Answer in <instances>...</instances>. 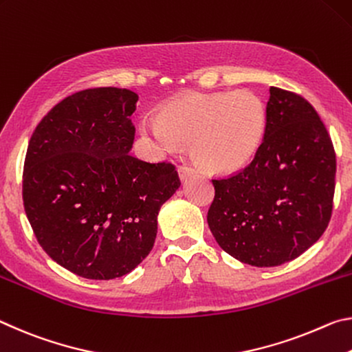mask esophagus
<instances>
[{
    "mask_svg": "<svg viewBox=\"0 0 352 352\" xmlns=\"http://www.w3.org/2000/svg\"><path fill=\"white\" fill-rule=\"evenodd\" d=\"M177 175H179V179L184 182V181H187L188 177H192V176L197 175V170L192 168V166L182 165V166H179V170H177Z\"/></svg>",
    "mask_w": 352,
    "mask_h": 352,
    "instance_id": "esophagus-1",
    "label": "esophagus"
}]
</instances>
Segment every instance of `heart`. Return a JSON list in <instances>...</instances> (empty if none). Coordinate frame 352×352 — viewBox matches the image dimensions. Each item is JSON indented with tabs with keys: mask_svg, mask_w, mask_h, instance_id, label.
I'll list each match as a JSON object with an SVG mask.
<instances>
[{
	"mask_svg": "<svg viewBox=\"0 0 352 352\" xmlns=\"http://www.w3.org/2000/svg\"><path fill=\"white\" fill-rule=\"evenodd\" d=\"M267 112L248 90L193 94L171 101L157 118L145 120L142 132L160 151H177L192 142L195 159L214 173H234L251 162L262 145Z\"/></svg>",
	"mask_w": 352,
	"mask_h": 352,
	"instance_id": "heart-1",
	"label": "heart"
}]
</instances>
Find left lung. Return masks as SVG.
I'll list each match as a JSON object with an SVG mask.
<instances>
[{"mask_svg": "<svg viewBox=\"0 0 352 352\" xmlns=\"http://www.w3.org/2000/svg\"><path fill=\"white\" fill-rule=\"evenodd\" d=\"M336 151L309 101L270 89L267 126L252 162L214 179L207 223L229 256L252 267H278L307 251L329 224Z\"/></svg>", "mask_w": 352, "mask_h": 352, "instance_id": "1", "label": "left lung"}]
</instances>
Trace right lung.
Masks as SVG:
<instances>
[{"label":"right lung","instance_id":"right-lung-1","mask_svg":"<svg viewBox=\"0 0 352 352\" xmlns=\"http://www.w3.org/2000/svg\"><path fill=\"white\" fill-rule=\"evenodd\" d=\"M137 94L96 87L62 100L28 145L23 203L54 262L85 279L131 273L153 250L157 215L181 186L171 164L131 155Z\"/></svg>","mask_w":352,"mask_h":352}]
</instances>
